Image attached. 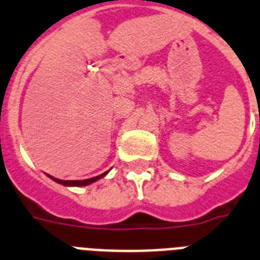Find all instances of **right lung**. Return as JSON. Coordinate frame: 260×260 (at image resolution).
Masks as SVG:
<instances>
[{
    "instance_id": "add662e5",
    "label": "right lung",
    "mask_w": 260,
    "mask_h": 260,
    "mask_svg": "<svg viewBox=\"0 0 260 260\" xmlns=\"http://www.w3.org/2000/svg\"><path fill=\"white\" fill-rule=\"evenodd\" d=\"M107 173H108V171L104 172V173L100 174V176H96V177L88 178V180H79V181H63V180H58V178H55V177H51V176H49V177L51 178V180L55 181V182H58V184L64 185V186H86V185L92 184V182H95V181H98V180H100L102 177H104Z\"/></svg>"
}]
</instances>
